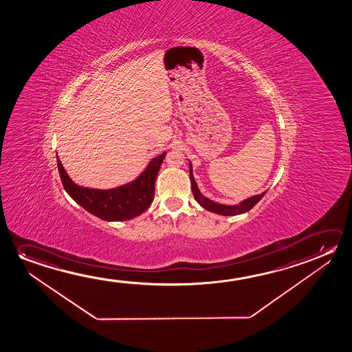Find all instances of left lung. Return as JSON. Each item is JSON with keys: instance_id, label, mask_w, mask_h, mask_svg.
<instances>
[{"instance_id": "8db88e82", "label": "left lung", "mask_w": 352, "mask_h": 352, "mask_svg": "<svg viewBox=\"0 0 352 352\" xmlns=\"http://www.w3.org/2000/svg\"><path fill=\"white\" fill-rule=\"evenodd\" d=\"M190 184H192V192H193V195H195V201H198L204 209H207L208 212H217V214H220V215H223V217L239 215V214H243V212L251 210L252 208L254 207L258 201L262 199L263 195H265V192H264L262 195H253L251 198L241 201L240 204H237V206H223V204H219V203L210 201V199H208L207 197L201 195L199 190H198V186L195 184L193 171H192V164L190 162Z\"/></svg>"}]
</instances>
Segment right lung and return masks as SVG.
I'll list each match as a JSON object with an SVG mask.
<instances>
[{
	"label": "right lung",
	"mask_w": 352,
	"mask_h": 352,
	"mask_svg": "<svg viewBox=\"0 0 352 352\" xmlns=\"http://www.w3.org/2000/svg\"><path fill=\"white\" fill-rule=\"evenodd\" d=\"M166 153L154 157L140 177L131 184L111 190H93L80 187L69 179L57 157L62 184L73 201L98 218L107 221H124L144 212L154 199L155 179Z\"/></svg>",
	"instance_id": "add662e5"
}]
</instances>
